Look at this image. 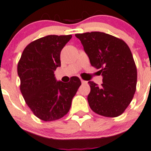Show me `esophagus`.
Wrapping results in <instances>:
<instances>
[{"label":"esophagus","instance_id":"esophagus-1","mask_svg":"<svg viewBox=\"0 0 151 151\" xmlns=\"http://www.w3.org/2000/svg\"><path fill=\"white\" fill-rule=\"evenodd\" d=\"M81 83H87V82L86 81H85V80H82V79H81Z\"/></svg>","mask_w":151,"mask_h":151}]
</instances>
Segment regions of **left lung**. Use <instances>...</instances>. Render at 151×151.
Segmentation results:
<instances>
[{
  "instance_id": "left-lung-1",
  "label": "left lung",
  "mask_w": 151,
  "mask_h": 151,
  "mask_svg": "<svg viewBox=\"0 0 151 151\" xmlns=\"http://www.w3.org/2000/svg\"><path fill=\"white\" fill-rule=\"evenodd\" d=\"M90 63L103 77L98 86L89 81L88 102L92 111L105 117H118L127 109L136 92L137 70L133 55L123 40L102 32L75 35Z\"/></svg>"
}]
</instances>
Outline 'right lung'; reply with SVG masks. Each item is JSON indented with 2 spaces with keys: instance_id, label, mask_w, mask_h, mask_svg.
<instances>
[{
  "instance_id": "add662e5",
  "label": "right lung",
  "mask_w": 151,
  "mask_h": 151,
  "mask_svg": "<svg viewBox=\"0 0 151 151\" xmlns=\"http://www.w3.org/2000/svg\"><path fill=\"white\" fill-rule=\"evenodd\" d=\"M71 35H49L29 43L18 65L22 96L39 119L51 122L68 112L71 102L81 85L79 77L70 82L57 81L54 71L61 66L60 53Z\"/></svg>"
}]
</instances>
